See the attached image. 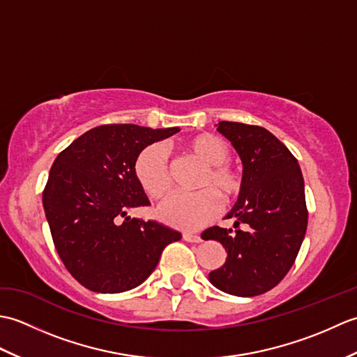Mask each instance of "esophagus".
Masks as SVG:
<instances>
[{
	"mask_svg": "<svg viewBox=\"0 0 357 357\" xmlns=\"http://www.w3.org/2000/svg\"><path fill=\"white\" fill-rule=\"evenodd\" d=\"M183 239L187 241V242H196V244L202 241L199 234H193V233H184L183 234Z\"/></svg>",
	"mask_w": 357,
	"mask_h": 357,
	"instance_id": "obj_1",
	"label": "esophagus"
}]
</instances>
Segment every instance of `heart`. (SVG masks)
<instances>
[{"label": "heart", "instance_id": "b5f03b06", "mask_svg": "<svg viewBox=\"0 0 357 357\" xmlns=\"http://www.w3.org/2000/svg\"><path fill=\"white\" fill-rule=\"evenodd\" d=\"M185 149L207 167L202 174L196 193H172L159 204L158 218L167 225L181 230H198L213 219L221 201L231 202L242 190V176L231 165L225 164L230 159V147L224 139L211 133H201L185 142ZM133 174L142 192L150 198H161L172 185L169 161L161 144H151L135 159Z\"/></svg>", "mask_w": 357, "mask_h": 357}]
</instances>
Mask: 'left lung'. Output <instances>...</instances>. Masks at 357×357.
<instances>
[{"label":"left lung","mask_w":357,"mask_h":357,"mask_svg":"<svg viewBox=\"0 0 357 357\" xmlns=\"http://www.w3.org/2000/svg\"><path fill=\"white\" fill-rule=\"evenodd\" d=\"M216 126L244 170L239 198L225 216L236 230L210 227L202 233L227 252L225 264L208 279L218 290L250 298L276 287L299 253L308 222L304 178L298 159L267 128L230 121Z\"/></svg>","instance_id":"1"}]
</instances>
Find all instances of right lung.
Segmentation results:
<instances>
[{
    "label": "right lung",
    "instance_id": "1",
    "mask_svg": "<svg viewBox=\"0 0 357 357\" xmlns=\"http://www.w3.org/2000/svg\"><path fill=\"white\" fill-rule=\"evenodd\" d=\"M179 127L107 124L81 135L53 162L43 206L56 252L81 285L96 293L132 290L156 268L181 233L127 211L149 206L135 159Z\"/></svg>",
    "mask_w": 357,
    "mask_h": 357
}]
</instances>
